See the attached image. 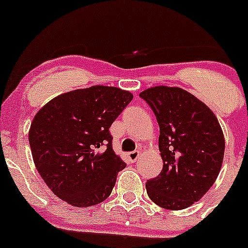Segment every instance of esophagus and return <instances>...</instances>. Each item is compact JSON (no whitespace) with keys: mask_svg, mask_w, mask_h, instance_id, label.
<instances>
[{"mask_svg":"<svg viewBox=\"0 0 248 248\" xmlns=\"http://www.w3.org/2000/svg\"><path fill=\"white\" fill-rule=\"evenodd\" d=\"M140 155H141V152H140L139 150H135V151L126 154V156H128V158L131 161V162H135V161L139 158Z\"/></svg>","mask_w":248,"mask_h":248,"instance_id":"obj_1","label":"esophagus"}]
</instances>
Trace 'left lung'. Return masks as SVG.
<instances>
[{
  "label": "left lung",
  "mask_w": 248,
  "mask_h": 248,
  "mask_svg": "<svg viewBox=\"0 0 248 248\" xmlns=\"http://www.w3.org/2000/svg\"><path fill=\"white\" fill-rule=\"evenodd\" d=\"M160 126L158 147L163 167L146 182L152 202L182 210L202 199L221 170L225 139L213 110L188 91L155 86L140 93Z\"/></svg>",
  "instance_id": "8db88e82"
}]
</instances>
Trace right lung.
Listing matches in <instances>:
<instances>
[{
	"instance_id": "1",
	"label": "right lung",
	"mask_w": 248,
	"mask_h": 248,
	"mask_svg": "<svg viewBox=\"0 0 248 248\" xmlns=\"http://www.w3.org/2000/svg\"><path fill=\"white\" fill-rule=\"evenodd\" d=\"M133 99L129 91L92 86L47 102L29 129L34 165L63 202L96 205L108 198L126 163L112 149L109 128Z\"/></svg>"
}]
</instances>
